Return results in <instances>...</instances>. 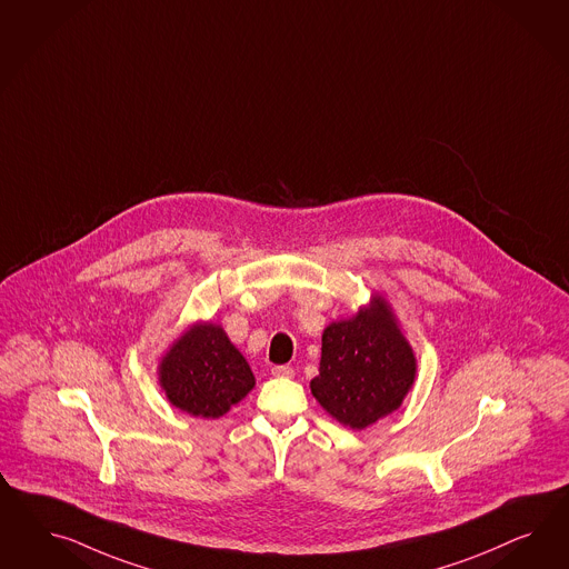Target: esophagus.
<instances>
[{
    "instance_id": "obj_1",
    "label": "esophagus",
    "mask_w": 569,
    "mask_h": 569,
    "mask_svg": "<svg viewBox=\"0 0 569 569\" xmlns=\"http://www.w3.org/2000/svg\"><path fill=\"white\" fill-rule=\"evenodd\" d=\"M271 373L276 376V378H293V369L292 367H288V365H277L271 369Z\"/></svg>"
}]
</instances>
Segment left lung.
Listing matches in <instances>:
<instances>
[{"instance_id": "obj_1", "label": "left lung", "mask_w": 569, "mask_h": 569, "mask_svg": "<svg viewBox=\"0 0 569 569\" xmlns=\"http://www.w3.org/2000/svg\"><path fill=\"white\" fill-rule=\"evenodd\" d=\"M321 342L310 390L331 417L362 430L400 407L415 379L413 350L381 298L357 317L331 323Z\"/></svg>"}]
</instances>
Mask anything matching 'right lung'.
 Listing matches in <instances>:
<instances>
[{
  "label": "right lung",
  "instance_id": "right-lung-1",
  "mask_svg": "<svg viewBox=\"0 0 569 569\" xmlns=\"http://www.w3.org/2000/svg\"><path fill=\"white\" fill-rule=\"evenodd\" d=\"M160 383L177 409L217 419L254 388V376L223 329L202 323L172 345Z\"/></svg>",
  "mask_w": 569,
  "mask_h": 569
}]
</instances>
